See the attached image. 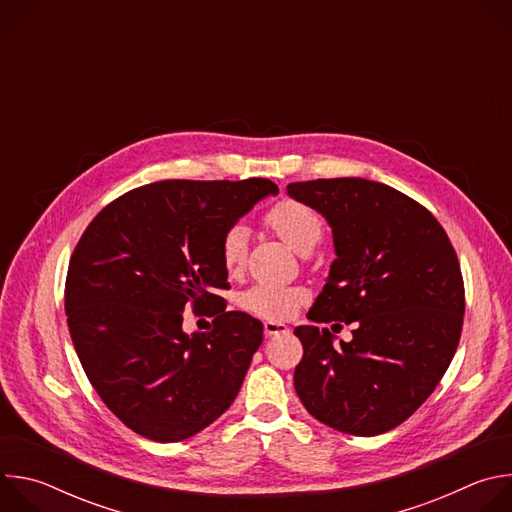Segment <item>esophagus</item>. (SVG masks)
I'll return each instance as SVG.
<instances>
[{
    "mask_svg": "<svg viewBox=\"0 0 512 512\" xmlns=\"http://www.w3.org/2000/svg\"><path fill=\"white\" fill-rule=\"evenodd\" d=\"M263 332H265V336H277V334H285L287 326L281 322L267 320V322H263Z\"/></svg>",
    "mask_w": 512,
    "mask_h": 512,
    "instance_id": "esophagus-1",
    "label": "esophagus"
}]
</instances>
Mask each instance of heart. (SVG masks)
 I'll return each instance as SVG.
<instances>
[{
	"label": "heart",
	"mask_w": 512,
	"mask_h": 512,
	"mask_svg": "<svg viewBox=\"0 0 512 512\" xmlns=\"http://www.w3.org/2000/svg\"><path fill=\"white\" fill-rule=\"evenodd\" d=\"M263 225L300 255H310L324 237V223L320 214L304 202L279 200L265 214ZM249 237L245 227H233L225 233L221 243V259L225 269L239 273L247 261ZM308 300V291L296 285L257 283L247 289L241 304L245 310L267 320H285Z\"/></svg>",
	"instance_id": "b5f03b06"
}]
</instances>
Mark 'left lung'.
<instances>
[{"label": "left lung", "instance_id": "1", "mask_svg": "<svg viewBox=\"0 0 512 512\" xmlns=\"http://www.w3.org/2000/svg\"><path fill=\"white\" fill-rule=\"evenodd\" d=\"M287 194L326 216L336 259L298 326L294 387L310 415L344 433L379 435L411 417L448 371L464 322L458 255L437 218L403 192L364 178L294 182ZM340 326V324H336Z\"/></svg>", "mask_w": 512, "mask_h": 512}]
</instances>
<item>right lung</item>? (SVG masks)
I'll list each match as a JSON object with an SVG mask.
<instances>
[{"label": "right lung", "instance_id": "obj_1", "mask_svg": "<svg viewBox=\"0 0 512 512\" xmlns=\"http://www.w3.org/2000/svg\"><path fill=\"white\" fill-rule=\"evenodd\" d=\"M277 186L267 178L162 180L109 202L72 251L64 310L72 344L103 403L154 442H182L235 401L263 324L227 312L223 237ZM192 305L214 317L188 337Z\"/></svg>", "mask_w": 512, "mask_h": 512}]
</instances>
